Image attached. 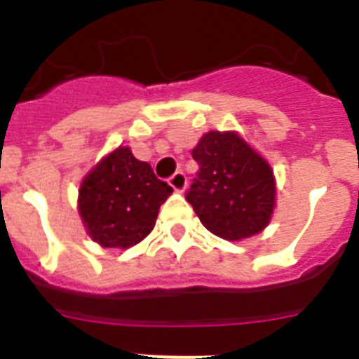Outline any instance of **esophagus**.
I'll return each mask as SVG.
<instances>
[{
  "label": "esophagus",
  "mask_w": 359,
  "mask_h": 359,
  "mask_svg": "<svg viewBox=\"0 0 359 359\" xmlns=\"http://www.w3.org/2000/svg\"><path fill=\"white\" fill-rule=\"evenodd\" d=\"M169 185L172 187L174 190H177V192H182V190L187 187L185 172H183V170H177V172H174L172 176L169 177Z\"/></svg>",
  "instance_id": "esophagus-1"
}]
</instances>
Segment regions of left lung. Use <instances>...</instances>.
<instances>
[{
	"instance_id": "left-lung-1",
	"label": "left lung",
	"mask_w": 359,
	"mask_h": 359,
	"mask_svg": "<svg viewBox=\"0 0 359 359\" xmlns=\"http://www.w3.org/2000/svg\"><path fill=\"white\" fill-rule=\"evenodd\" d=\"M192 158L199 170L187 190L203 226L226 241L264 230L275 207L273 170L236 133L210 131Z\"/></svg>"
}]
</instances>
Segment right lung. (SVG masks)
Returning <instances> with one entry per match:
<instances>
[{
  "label": "right lung",
  "instance_id": "add662e5",
  "mask_svg": "<svg viewBox=\"0 0 359 359\" xmlns=\"http://www.w3.org/2000/svg\"><path fill=\"white\" fill-rule=\"evenodd\" d=\"M170 194L172 189L154 176L147 161L118 147L84 177L79 214L91 239L104 248H129L151 233Z\"/></svg>",
  "mask_w": 359,
  "mask_h": 359
}]
</instances>
